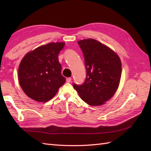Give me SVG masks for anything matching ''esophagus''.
Instances as JSON below:
<instances>
[{
	"label": "esophagus",
	"mask_w": 151,
	"mask_h": 151,
	"mask_svg": "<svg viewBox=\"0 0 151 151\" xmlns=\"http://www.w3.org/2000/svg\"><path fill=\"white\" fill-rule=\"evenodd\" d=\"M66 81L67 83H70V82H71V78H67L66 79Z\"/></svg>",
	"instance_id": "34e87169"
}]
</instances>
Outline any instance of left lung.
Segmentation results:
<instances>
[{"mask_svg":"<svg viewBox=\"0 0 151 151\" xmlns=\"http://www.w3.org/2000/svg\"><path fill=\"white\" fill-rule=\"evenodd\" d=\"M78 43L84 54L86 76L82 85L73 84V87L89 105L103 104L119 85L121 60L114 50L95 40L86 39Z\"/></svg>","mask_w":151,"mask_h":151,"instance_id":"1","label":"left lung"}]
</instances>
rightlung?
<instances>
[{"label": "right lung", "instance_id": "right-lung-1", "mask_svg": "<svg viewBox=\"0 0 151 151\" xmlns=\"http://www.w3.org/2000/svg\"><path fill=\"white\" fill-rule=\"evenodd\" d=\"M64 45L63 42L49 43L28 52L22 58L18 70L19 82L28 97L47 102L65 82L58 60Z\"/></svg>", "mask_w": 151, "mask_h": 151}]
</instances>
